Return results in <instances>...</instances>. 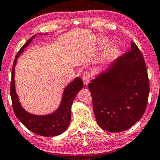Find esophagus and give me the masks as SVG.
<instances>
[{
  "mask_svg": "<svg viewBox=\"0 0 160 160\" xmlns=\"http://www.w3.org/2000/svg\"><path fill=\"white\" fill-rule=\"evenodd\" d=\"M91 77H92V75L90 74L89 72L86 71V72L84 73V74H83V81H84V83L85 85L88 84V83L89 82Z\"/></svg>",
  "mask_w": 160,
  "mask_h": 160,
  "instance_id": "34e87169",
  "label": "esophagus"
}]
</instances>
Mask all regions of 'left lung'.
Returning a JSON list of instances; mask_svg holds the SVG:
<instances>
[{
	"instance_id": "8db88e82",
	"label": "left lung",
	"mask_w": 160,
	"mask_h": 160,
	"mask_svg": "<svg viewBox=\"0 0 160 160\" xmlns=\"http://www.w3.org/2000/svg\"><path fill=\"white\" fill-rule=\"evenodd\" d=\"M130 51L117 58L88 85L95 118L104 130L118 133L143 116L149 93L142 52L133 42Z\"/></svg>"
}]
</instances>
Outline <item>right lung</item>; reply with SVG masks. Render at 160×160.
I'll return each instance as SVG.
<instances>
[{"instance_id": "1", "label": "right lung", "mask_w": 160, "mask_h": 160, "mask_svg": "<svg viewBox=\"0 0 160 160\" xmlns=\"http://www.w3.org/2000/svg\"><path fill=\"white\" fill-rule=\"evenodd\" d=\"M36 35L32 36L22 46L16 55L13 62L11 82V97L12 100L13 112L17 118L27 129L42 136H55L63 133L69 126L71 118V105L73 99L78 92L83 88V82L79 77H76L65 88L61 103L59 108L51 114L46 115H36L27 112L18 100L15 89L14 67L18 56L24 51V48L29 45Z\"/></svg>"}]
</instances>
